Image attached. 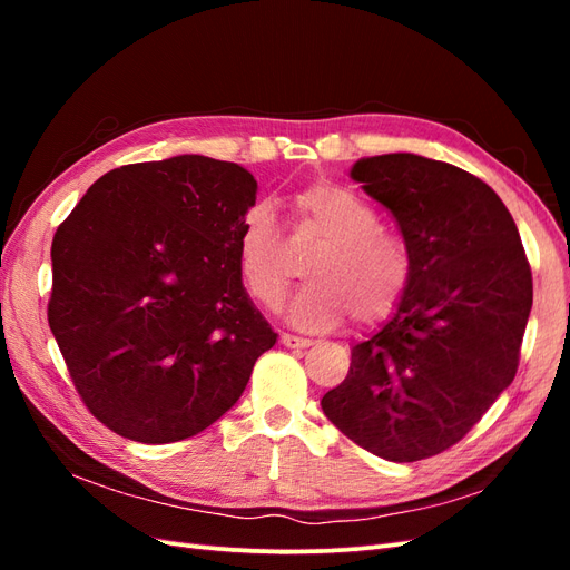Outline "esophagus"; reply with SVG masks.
Returning <instances> with one entry per match:
<instances>
[{
  "label": "esophagus",
  "instance_id": "esophagus-1",
  "mask_svg": "<svg viewBox=\"0 0 570 570\" xmlns=\"http://www.w3.org/2000/svg\"><path fill=\"white\" fill-rule=\"evenodd\" d=\"M281 342L285 344L287 350H306V347H312V340L289 335V333H283V335H281Z\"/></svg>",
  "mask_w": 570,
  "mask_h": 570
}]
</instances>
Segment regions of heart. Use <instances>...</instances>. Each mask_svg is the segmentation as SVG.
I'll use <instances>...</instances> for the list:
<instances>
[{
	"label": "heart",
	"mask_w": 570,
	"mask_h": 570,
	"mask_svg": "<svg viewBox=\"0 0 570 570\" xmlns=\"http://www.w3.org/2000/svg\"><path fill=\"white\" fill-rule=\"evenodd\" d=\"M297 230L321 239L306 256L308 283L289 306L302 327H333L347 312L354 323L387 318L411 281V254L402 237L381 226L373 206L350 189L316 183L292 199ZM237 266L252 299L275 312L287 295L289 256L278 223L266 202H256L237 223Z\"/></svg>",
	"instance_id": "obj_1"
}]
</instances>
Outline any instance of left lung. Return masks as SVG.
<instances>
[{
    "label": "left lung",
    "instance_id": "1",
    "mask_svg": "<svg viewBox=\"0 0 570 570\" xmlns=\"http://www.w3.org/2000/svg\"><path fill=\"white\" fill-rule=\"evenodd\" d=\"M350 176L394 216L411 281L321 406L371 454L421 461L456 444L511 385L532 273L504 202L469 170L400 151L358 159Z\"/></svg>",
    "mask_w": 570,
    "mask_h": 570
}]
</instances>
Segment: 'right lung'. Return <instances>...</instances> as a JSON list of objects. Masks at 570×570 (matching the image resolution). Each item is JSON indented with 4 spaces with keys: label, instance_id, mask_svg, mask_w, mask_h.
<instances>
[{
    "label": "right lung",
    "instance_id": "obj_1",
    "mask_svg": "<svg viewBox=\"0 0 570 570\" xmlns=\"http://www.w3.org/2000/svg\"><path fill=\"white\" fill-rule=\"evenodd\" d=\"M254 202L247 168L180 154L109 170L59 226L49 327L80 400L116 435L202 433L275 344L237 266Z\"/></svg>",
    "mask_w": 570,
    "mask_h": 570
}]
</instances>
